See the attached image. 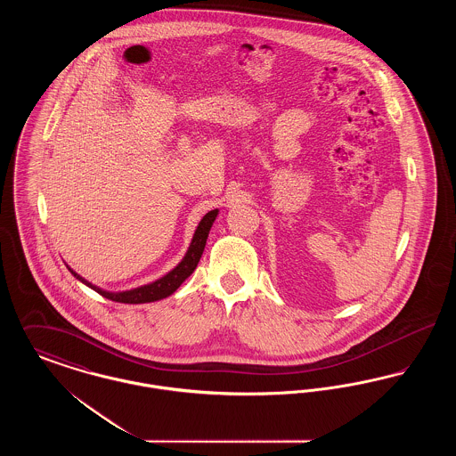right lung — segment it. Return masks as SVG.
<instances>
[{
	"label": "right lung",
	"instance_id": "obj_1",
	"mask_svg": "<svg viewBox=\"0 0 456 456\" xmlns=\"http://www.w3.org/2000/svg\"><path fill=\"white\" fill-rule=\"evenodd\" d=\"M217 216L218 208H216V210H210L205 217L200 220L184 258L179 261L171 272H167L164 277L157 279L155 282L147 283V285H142V287H136V289H131V290H123V292H110V290H104V289L88 282L82 275L73 272L69 266H68V270L71 272V275L75 279H78L80 282L86 283L92 290L99 292L102 297L110 299V301H116V303L145 304L166 299V297H169L171 294H174L179 289V285L184 282L195 272L196 265H198V261H200L201 255H203V249H205V244H207V239H208V232H210V229H212Z\"/></svg>",
	"mask_w": 456,
	"mask_h": 456
}]
</instances>
